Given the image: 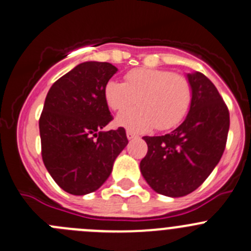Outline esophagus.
<instances>
[{"instance_id":"1","label":"esophagus","mask_w":251,"mask_h":251,"mask_svg":"<svg viewBox=\"0 0 251 251\" xmlns=\"http://www.w3.org/2000/svg\"><path fill=\"white\" fill-rule=\"evenodd\" d=\"M127 138L129 140H132V139H135V138H138V135L134 134L133 132H130V130H127Z\"/></svg>"}]
</instances>
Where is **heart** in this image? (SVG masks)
<instances>
[{"label": "heart", "mask_w": 251, "mask_h": 251, "mask_svg": "<svg viewBox=\"0 0 251 251\" xmlns=\"http://www.w3.org/2000/svg\"><path fill=\"white\" fill-rule=\"evenodd\" d=\"M191 97L187 78L165 70L133 69L126 74L124 83L112 80L104 86V100L113 111H125L138 102L139 107L116 118L117 126L133 133L176 127L190 108Z\"/></svg>", "instance_id": "heart-1"}]
</instances>
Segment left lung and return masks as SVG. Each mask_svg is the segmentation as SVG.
<instances>
[{
    "instance_id": "8db88e82",
    "label": "left lung",
    "mask_w": 251,
    "mask_h": 251,
    "mask_svg": "<svg viewBox=\"0 0 251 251\" xmlns=\"http://www.w3.org/2000/svg\"><path fill=\"white\" fill-rule=\"evenodd\" d=\"M191 104L185 121L161 137H144L148 152L140 173L160 195L182 197L203 183L219 163L229 130V112L216 86L203 74L186 75Z\"/></svg>"
}]
</instances>
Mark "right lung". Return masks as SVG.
I'll return each mask as SVG.
<instances>
[{
    "instance_id": "right-lung-1",
    "label": "right lung",
    "mask_w": 251,
    "mask_h": 251,
    "mask_svg": "<svg viewBox=\"0 0 251 251\" xmlns=\"http://www.w3.org/2000/svg\"><path fill=\"white\" fill-rule=\"evenodd\" d=\"M118 71L109 63L86 61L52 83L39 119L43 163L54 181L75 196L99 190L127 147L124 128L112 121L104 86Z\"/></svg>"
}]
</instances>
